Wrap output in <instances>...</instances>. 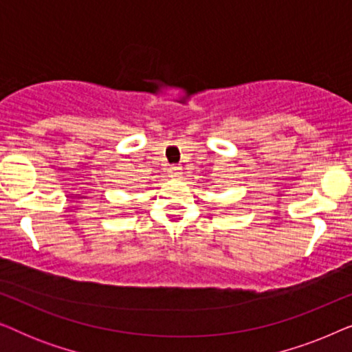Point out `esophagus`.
I'll use <instances>...</instances> for the list:
<instances>
[{"label": "esophagus", "instance_id": "esophagus-1", "mask_svg": "<svg viewBox=\"0 0 352 352\" xmlns=\"http://www.w3.org/2000/svg\"><path fill=\"white\" fill-rule=\"evenodd\" d=\"M168 175H170L171 177H176V176H179V175H182V166H179V165H173L170 170H168Z\"/></svg>", "mask_w": 352, "mask_h": 352}]
</instances>
